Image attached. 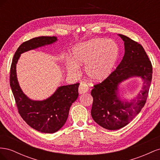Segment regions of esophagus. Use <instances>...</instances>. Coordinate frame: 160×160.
Instances as JSON below:
<instances>
[{
  "label": "esophagus",
  "mask_w": 160,
  "mask_h": 160,
  "mask_svg": "<svg viewBox=\"0 0 160 160\" xmlns=\"http://www.w3.org/2000/svg\"><path fill=\"white\" fill-rule=\"evenodd\" d=\"M89 91V87L85 82H81L79 88V93L80 94H83Z\"/></svg>",
  "instance_id": "34e87169"
}]
</instances>
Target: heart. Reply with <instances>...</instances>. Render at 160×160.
I'll return each mask as SVG.
<instances>
[{
  "instance_id": "heart-1",
  "label": "heart",
  "mask_w": 160,
  "mask_h": 160,
  "mask_svg": "<svg viewBox=\"0 0 160 160\" xmlns=\"http://www.w3.org/2000/svg\"><path fill=\"white\" fill-rule=\"evenodd\" d=\"M119 55V47L115 41L94 39L81 43L72 49L75 60L67 61V69L75 72L80 65H85L89 78L95 81H102L112 71Z\"/></svg>"
}]
</instances>
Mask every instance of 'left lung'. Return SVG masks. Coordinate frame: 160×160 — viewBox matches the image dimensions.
<instances>
[{
    "instance_id": "1",
    "label": "left lung",
    "mask_w": 160,
    "mask_h": 160,
    "mask_svg": "<svg viewBox=\"0 0 160 160\" xmlns=\"http://www.w3.org/2000/svg\"><path fill=\"white\" fill-rule=\"evenodd\" d=\"M119 36L125 45L122 61L107 78L94 85L91 92L93 99L92 118L100 126L109 130L125 126L140 112L146 102L152 78V62L142 45L128 37ZM133 76H141L144 85L137 100L124 103L117 95V86Z\"/></svg>"
}]
</instances>
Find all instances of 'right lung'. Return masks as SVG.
<instances>
[{
	"label": "right lung",
	"instance_id": "obj_1",
	"mask_svg": "<svg viewBox=\"0 0 160 160\" xmlns=\"http://www.w3.org/2000/svg\"><path fill=\"white\" fill-rule=\"evenodd\" d=\"M56 41L55 37L42 36L22 42L14 53L10 71V85L18 113L32 128L47 133L57 132L65 123L71 106L78 98L79 83L61 86L46 100L32 101L22 93L19 87L16 64L21 53L51 44Z\"/></svg>",
	"mask_w": 160,
	"mask_h": 160
}]
</instances>
